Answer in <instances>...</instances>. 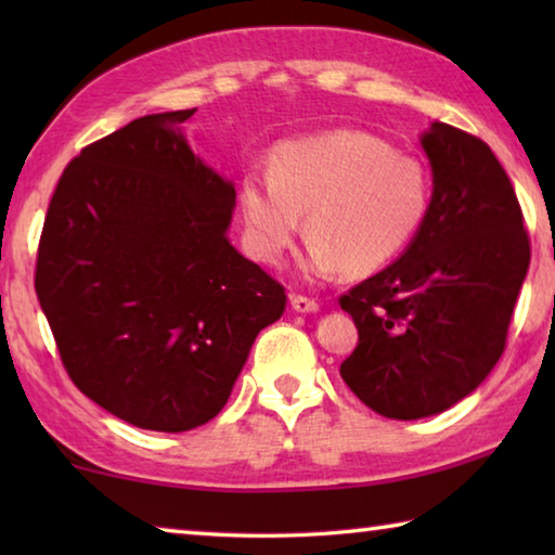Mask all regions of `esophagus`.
Returning <instances> with one entry per match:
<instances>
[{
    "label": "esophagus",
    "mask_w": 555,
    "mask_h": 555,
    "mask_svg": "<svg viewBox=\"0 0 555 555\" xmlns=\"http://www.w3.org/2000/svg\"><path fill=\"white\" fill-rule=\"evenodd\" d=\"M291 308H294V311H298V313H315L318 308H321V304H318L315 298L294 294V296H291Z\"/></svg>",
    "instance_id": "34e87169"
}]
</instances>
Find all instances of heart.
<instances>
[{
	"mask_svg": "<svg viewBox=\"0 0 555 555\" xmlns=\"http://www.w3.org/2000/svg\"><path fill=\"white\" fill-rule=\"evenodd\" d=\"M428 205V168L354 129L281 144L269 178L251 173L240 185L249 247L267 264L284 259L307 215L306 269L313 276L337 269L367 276L387 267L416 237Z\"/></svg>",
	"mask_w": 555,
	"mask_h": 555,
	"instance_id": "1",
	"label": "heart"
}]
</instances>
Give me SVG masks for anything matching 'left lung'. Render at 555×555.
<instances>
[{
  "label": "left lung",
  "mask_w": 555,
  "mask_h": 555,
  "mask_svg": "<svg viewBox=\"0 0 555 555\" xmlns=\"http://www.w3.org/2000/svg\"><path fill=\"white\" fill-rule=\"evenodd\" d=\"M421 144L434 168L424 224L399 261L340 296L360 333L343 379L399 421L434 416L480 387L531 261L521 205L492 149L443 121Z\"/></svg>",
  "instance_id": "left-lung-1"
}]
</instances>
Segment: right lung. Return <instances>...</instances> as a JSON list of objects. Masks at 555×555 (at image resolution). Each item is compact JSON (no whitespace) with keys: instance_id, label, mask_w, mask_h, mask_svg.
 Instances as JSON below:
<instances>
[{"instance_id":"right-lung-1","label":"right lung","mask_w":555,"mask_h":555,"mask_svg":"<svg viewBox=\"0 0 555 555\" xmlns=\"http://www.w3.org/2000/svg\"><path fill=\"white\" fill-rule=\"evenodd\" d=\"M195 109L146 115L65 166L36 296L65 372L131 426L181 434L230 399L286 291L228 240L234 185L191 152Z\"/></svg>"}]
</instances>
